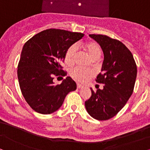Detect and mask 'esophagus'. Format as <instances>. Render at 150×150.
<instances>
[{
    "instance_id": "34e87169",
    "label": "esophagus",
    "mask_w": 150,
    "mask_h": 150,
    "mask_svg": "<svg viewBox=\"0 0 150 150\" xmlns=\"http://www.w3.org/2000/svg\"><path fill=\"white\" fill-rule=\"evenodd\" d=\"M83 88V86H81V85H80V84H77V89H80V88Z\"/></svg>"
}]
</instances>
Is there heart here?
<instances>
[{
    "instance_id": "1",
    "label": "heart",
    "mask_w": 150,
    "mask_h": 150,
    "mask_svg": "<svg viewBox=\"0 0 150 150\" xmlns=\"http://www.w3.org/2000/svg\"><path fill=\"white\" fill-rule=\"evenodd\" d=\"M83 48L89 57L93 59H98L101 55V49L99 44L95 41H88L83 44ZM77 46L72 45L68 48L65 53L64 61L67 64L72 65L75 62L77 53ZM70 75L74 80L79 83L86 82L94 75L93 71L82 68L75 67L70 71Z\"/></svg>"
}]
</instances>
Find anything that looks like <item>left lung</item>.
Instances as JSON below:
<instances>
[{
  "label": "left lung",
  "instance_id": "1",
  "mask_svg": "<svg viewBox=\"0 0 150 150\" xmlns=\"http://www.w3.org/2000/svg\"><path fill=\"white\" fill-rule=\"evenodd\" d=\"M103 50L104 59L101 73L95 81L103 83L102 90H91L85 101L86 109L94 119L105 121L112 118L126 104L133 93L137 68L130 51L118 40L107 35L90 34Z\"/></svg>",
  "mask_w": 150,
  "mask_h": 150
}]
</instances>
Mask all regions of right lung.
I'll return each instance as SVG.
<instances>
[{
    "instance_id": "1",
    "label": "right lung",
    "mask_w": 150,
    "mask_h": 150,
    "mask_svg": "<svg viewBox=\"0 0 150 150\" xmlns=\"http://www.w3.org/2000/svg\"><path fill=\"white\" fill-rule=\"evenodd\" d=\"M83 35L49 29L35 34L24 45L18 65V78L24 98L33 110L43 115L54 112L62 105L67 94L76 90V83L70 77L57 85L53 79L67 75L60 64L64 61L68 48Z\"/></svg>"
}]
</instances>
